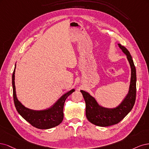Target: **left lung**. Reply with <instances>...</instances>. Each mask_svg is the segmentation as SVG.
Instances as JSON below:
<instances>
[{
  "label": "left lung",
  "mask_w": 149,
  "mask_h": 149,
  "mask_svg": "<svg viewBox=\"0 0 149 149\" xmlns=\"http://www.w3.org/2000/svg\"><path fill=\"white\" fill-rule=\"evenodd\" d=\"M118 45L126 56L131 70L128 93L121 103L115 108L104 107L100 105L97 100L89 93L84 90H80L86 103V117L91 123L96 126L107 127L118 124L131 111L135 103L136 96V70L135 65L130 52L121 44Z\"/></svg>",
  "instance_id": "8db88e82"
}]
</instances>
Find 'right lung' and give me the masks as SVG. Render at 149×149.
Returning <instances> with one entry per match:
<instances>
[{
  "mask_svg": "<svg viewBox=\"0 0 149 149\" xmlns=\"http://www.w3.org/2000/svg\"><path fill=\"white\" fill-rule=\"evenodd\" d=\"M15 69L16 64L12 74V87L14 103L18 113L27 122L38 129H47L58 126L64 118L63 108L65 101L74 92L75 89H72L62 95L54 104L46 109L35 110L28 108L24 106L17 97L15 85Z\"/></svg>",
  "mask_w": 149,
  "mask_h": 149,
  "instance_id": "add662e5",
  "label": "right lung"
}]
</instances>
